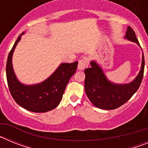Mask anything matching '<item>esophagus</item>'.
I'll return each mask as SVG.
<instances>
[{"label":"esophagus","instance_id":"obj_1","mask_svg":"<svg viewBox=\"0 0 148 148\" xmlns=\"http://www.w3.org/2000/svg\"><path fill=\"white\" fill-rule=\"evenodd\" d=\"M88 59L86 57H83L81 60L78 61V70H84L87 66H88Z\"/></svg>","mask_w":148,"mask_h":148}]
</instances>
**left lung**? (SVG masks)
Masks as SVG:
<instances>
[{
    "label": "left lung",
    "instance_id": "left-lung-1",
    "mask_svg": "<svg viewBox=\"0 0 148 148\" xmlns=\"http://www.w3.org/2000/svg\"><path fill=\"white\" fill-rule=\"evenodd\" d=\"M125 38L135 42L140 47L135 32L127 27ZM90 68L84 70V89L90 101L97 108L103 110H114L126 103L140 87L144 75L145 58L142 53L140 72L133 82L128 84H114L106 77L101 67L95 61H91Z\"/></svg>",
    "mask_w": 148,
    "mask_h": 148
}]
</instances>
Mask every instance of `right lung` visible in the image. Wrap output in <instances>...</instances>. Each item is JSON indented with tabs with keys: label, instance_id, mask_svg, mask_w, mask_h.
<instances>
[{
	"label": "right lung",
	"instance_id": "1",
	"mask_svg": "<svg viewBox=\"0 0 148 148\" xmlns=\"http://www.w3.org/2000/svg\"><path fill=\"white\" fill-rule=\"evenodd\" d=\"M19 35L9 53L6 62V79L10 93L15 102L34 113H45L55 109L62 99L66 84L77 70L78 61L62 63L56 71L41 83L26 85L18 80L13 70V52L21 35Z\"/></svg>",
	"mask_w": 148,
	"mask_h": 148
}]
</instances>
